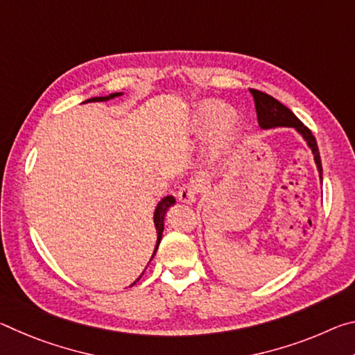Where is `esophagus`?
I'll use <instances>...</instances> for the list:
<instances>
[{"label": "esophagus", "mask_w": 355, "mask_h": 355, "mask_svg": "<svg viewBox=\"0 0 355 355\" xmlns=\"http://www.w3.org/2000/svg\"><path fill=\"white\" fill-rule=\"evenodd\" d=\"M197 192H199V188H197V184L194 182H191V183L183 184L182 188L178 189L177 197L182 203H186V205H192V203H196V200H197Z\"/></svg>", "instance_id": "34e87169"}]
</instances>
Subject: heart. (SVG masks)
<instances>
[{"label":"heart","instance_id":"1","mask_svg":"<svg viewBox=\"0 0 355 355\" xmlns=\"http://www.w3.org/2000/svg\"><path fill=\"white\" fill-rule=\"evenodd\" d=\"M239 122H241L239 114L232 107H225L220 100H202L189 112L184 131L192 136H203L216 123L213 141L209 146V156L219 158L228 152L235 141Z\"/></svg>","mask_w":355,"mask_h":355}]
</instances>
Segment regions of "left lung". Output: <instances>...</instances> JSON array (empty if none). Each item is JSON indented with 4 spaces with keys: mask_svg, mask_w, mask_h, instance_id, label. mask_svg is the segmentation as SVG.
Wrapping results in <instances>:
<instances>
[{
    "mask_svg": "<svg viewBox=\"0 0 355 355\" xmlns=\"http://www.w3.org/2000/svg\"><path fill=\"white\" fill-rule=\"evenodd\" d=\"M252 97L255 101V110H257V119L258 125H260L261 130H272V128H294L297 133L302 136V139L307 142L309 148L313 153V159L316 164L318 173H320V180L322 183V166H321V156L320 150H318V144L315 136L311 135V131L305 127V125L300 122V120L294 116V114L288 110L285 105H282L279 100H275L271 95L255 91V89H250Z\"/></svg>",
    "mask_w": 355,
    "mask_h": 355,
    "instance_id": "left-lung-1",
    "label": "left lung"
}]
</instances>
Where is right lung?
Wrapping results in <instances>:
<instances>
[{
    "instance_id": "1",
    "label": "right lung",
    "mask_w": 355,
    "mask_h": 355,
    "mask_svg": "<svg viewBox=\"0 0 355 355\" xmlns=\"http://www.w3.org/2000/svg\"><path fill=\"white\" fill-rule=\"evenodd\" d=\"M120 95H123V94H122V92H114V94L106 95V97H92V98H89V100H86V101H83V103H95V101H107V100H111V98L120 97ZM172 205H175V197H173V196H166L164 199H161V200L158 202V205H156V208H155L153 222H155V228H156V235H158V239H156V245H155V252H153L152 258L155 257L156 250H158V245H159V243H161V238H163L164 216H166L167 211H169V208H171ZM152 258H150V260H152ZM142 274H144V272H142ZM139 279H141V275H139ZM139 279H136V282L139 280ZM136 282H133V284H131L130 286H133V285L136 284Z\"/></svg>"
}]
</instances>
